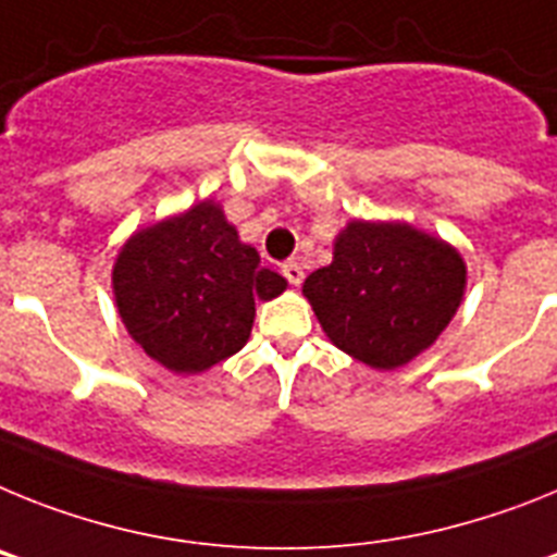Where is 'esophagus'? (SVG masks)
Listing matches in <instances>:
<instances>
[{
  "instance_id": "esophagus-1",
  "label": "esophagus",
  "mask_w": 557,
  "mask_h": 557,
  "mask_svg": "<svg viewBox=\"0 0 557 557\" xmlns=\"http://www.w3.org/2000/svg\"><path fill=\"white\" fill-rule=\"evenodd\" d=\"M280 272H283V277L292 285H299L302 280H306V272H302V265H299L297 260H288V263L280 265Z\"/></svg>"
}]
</instances>
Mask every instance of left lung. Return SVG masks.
Instances as JSON below:
<instances>
[{
    "mask_svg": "<svg viewBox=\"0 0 557 557\" xmlns=\"http://www.w3.org/2000/svg\"><path fill=\"white\" fill-rule=\"evenodd\" d=\"M338 350L375 370H395L432 345L466 292V263L443 240L409 224L352 221L333 263L302 285Z\"/></svg>",
    "mask_w": 557,
    "mask_h": 557,
    "instance_id": "obj_1",
    "label": "left lung"
}]
</instances>
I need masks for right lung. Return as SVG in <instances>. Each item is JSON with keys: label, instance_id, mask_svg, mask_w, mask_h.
<instances>
[{"label": "right lung", "instance_id": "1", "mask_svg": "<svg viewBox=\"0 0 557 557\" xmlns=\"http://www.w3.org/2000/svg\"><path fill=\"white\" fill-rule=\"evenodd\" d=\"M111 283L134 342L173 372L230 359L249 338L255 299L285 288L210 201L137 232L120 251Z\"/></svg>", "mask_w": 557, "mask_h": 557}]
</instances>
